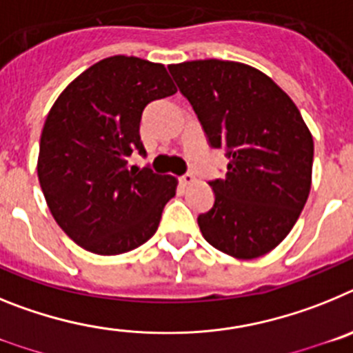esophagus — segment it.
Wrapping results in <instances>:
<instances>
[{"mask_svg":"<svg viewBox=\"0 0 353 353\" xmlns=\"http://www.w3.org/2000/svg\"><path fill=\"white\" fill-rule=\"evenodd\" d=\"M180 182H182L183 185H191V183L194 182V174H192V173H183L182 176H180Z\"/></svg>","mask_w":353,"mask_h":353,"instance_id":"esophagus-1","label":"esophagus"}]
</instances>
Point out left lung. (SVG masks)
Segmentation results:
<instances>
[{
  "label": "left lung",
  "instance_id": "left-lung-1",
  "mask_svg": "<svg viewBox=\"0 0 353 353\" xmlns=\"http://www.w3.org/2000/svg\"><path fill=\"white\" fill-rule=\"evenodd\" d=\"M226 176L210 180L214 205L198 215L205 240L251 260L290 233L311 189L313 138L293 101L263 72L236 61L170 65Z\"/></svg>",
  "mask_w": 353,
  "mask_h": 353
}]
</instances>
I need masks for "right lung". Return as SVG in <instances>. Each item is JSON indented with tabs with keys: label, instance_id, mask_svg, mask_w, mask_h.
<instances>
[{
	"label": "right lung",
	"instance_id": "right-lung-1",
	"mask_svg": "<svg viewBox=\"0 0 353 353\" xmlns=\"http://www.w3.org/2000/svg\"><path fill=\"white\" fill-rule=\"evenodd\" d=\"M176 93L161 63L111 56L68 84L51 108L40 138L39 180L48 207L77 245L121 254L157 232L176 180L146 164L127 168L138 152L143 111Z\"/></svg>",
	"mask_w": 353,
	"mask_h": 353
}]
</instances>
